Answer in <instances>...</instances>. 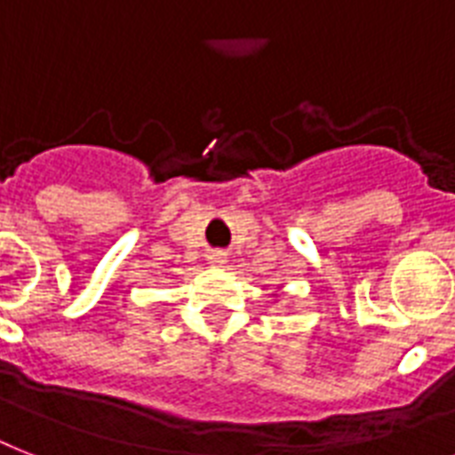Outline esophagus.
<instances>
[{"label": "esophagus", "instance_id": "34e87169", "mask_svg": "<svg viewBox=\"0 0 455 455\" xmlns=\"http://www.w3.org/2000/svg\"><path fill=\"white\" fill-rule=\"evenodd\" d=\"M210 264H214V267H224V264H227V255L217 250V252H212V255H210Z\"/></svg>", "mask_w": 455, "mask_h": 455}]
</instances>
